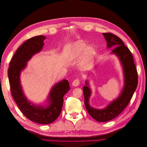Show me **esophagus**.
I'll list each match as a JSON object with an SVG mask.
<instances>
[{"label": "esophagus", "mask_w": 147, "mask_h": 147, "mask_svg": "<svg viewBox=\"0 0 147 147\" xmlns=\"http://www.w3.org/2000/svg\"><path fill=\"white\" fill-rule=\"evenodd\" d=\"M80 84V80L79 79L77 78V79H75L74 80V82H72V86H78Z\"/></svg>", "instance_id": "esophagus-1"}]
</instances>
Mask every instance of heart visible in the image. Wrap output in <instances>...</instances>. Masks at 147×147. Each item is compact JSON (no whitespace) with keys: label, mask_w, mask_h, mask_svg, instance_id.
Returning a JSON list of instances; mask_svg holds the SVG:
<instances>
[{"label":"heart","mask_w":147,"mask_h":147,"mask_svg":"<svg viewBox=\"0 0 147 147\" xmlns=\"http://www.w3.org/2000/svg\"><path fill=\"white\" fill-rule=\"evenodd\" d=\"M86 43L82 40H78L71 43L67 47V55L70 59H74L81 54L79 65L82 69H86L94 59L96 51L92 46H88Z\"/></svg>","instance_id":"1"}]
</instances>
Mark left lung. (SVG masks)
<instances>
[{
    "label": "left lung",
    "mask_w": 147,
    "mask_h": 147,
    "mask_svg": "<svg viewBox=\"0 0 147 147\" xmlns=\"http://www.w3.org/2000/svg\"><path fill=\"white\" fill-rule=\"evenodd\" d=\"M107 42L108 48L116 47L111 53L116 55L121 64L124 75V86L121 94L116 99L112 101L103 109H96L90 105L89 100L91 95V90L88 81L83 88L86 109L91 116L99 122H107L116 118L125 109L136 90L138 75L134 59L131 52L117 35L112 33H102Z\"/></svg>",
    "instance_id": "1"
}]
</instances>
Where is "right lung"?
<instances>
[{
    "instance_id": "add662e5",
    "label": "right lung",
    "mask_w": 147,
    "mask_h": 147,
    "mask_svg": "<svg viewBox=\"0 0 147 147\" xmlns=\"http://www.w3.org/2000/svg\"><path fill=\"white\" fill-rule=\"evenodd\" d=\"M45 38L43 35H38L22 44L13 55L8 71L11 95L18 107L30 121L42 124H50L59 116L63 105L64 96L70 90L67 80L56 83L48 97L47 106L31 103L24 94L20 81L21 72L27 66V63L31 57L42 50Z\"/></svg>"
}]
</instances>
